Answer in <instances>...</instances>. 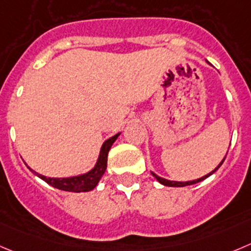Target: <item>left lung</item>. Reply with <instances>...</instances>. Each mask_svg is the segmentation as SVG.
Instances as JSON below:
<instances>
[{"label": "left lung", "mask_w": 251, "mask_h": 251, "mask_svg": "<svg viewBox=\"0 0 251 251\" xmlns=\"http://www.w3.org/2000/svg\"><path fill=\"white\" fill-rule=\"evenodd\" d=\"M224 159H226V156H224ZM224 159L222 160V161H221V164H219V165L217 166V168L214 169L213 171H211V173H209V174H207L206 176H203V177H201V178H197V180H193V181H187V182H178V181H170V180H166V178H163V177H160V176L155 175L154 173H151V174H152V176H154V177L156 178V180L159 181L160 183H163V185H165V186H170V187H183V186H190V185H193V183H197V182H200V181H203L204 178H207V177H208V176H211L212 174H213V173H216V171L218 170L219 168H221V165H222V164H223Z\"/></svg>", "instance_id": "8db88e82"}]
</instances>
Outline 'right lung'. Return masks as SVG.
I'll return each instance as SVG.
<instances>
[{
  "label": "right lung",
  "mask_w": 251,
  "mask_h": 251,
  "mask_svg": "<svg viewBox=\"0 0 251 251\" xmlns=\"http://www.w3.org/2000/svg\"><path fill=\"white\" fill-rule=\"evenodd\" d=\"M118 134L113 135L112 138L107 139L103 143L101 148V151H100L99 160H97L96 165L92 169L91 171H88L87 174H83V175L74 176V177H66V178H54V177H45V176L37 174L35 171H33L30 169V171L35 174L38 177H40L42 180H44L45 182L51 185L52 187L59 188V190L63 191H70V192H87V191L94 190L97 186L99 181L101 180L102 175L104 174L107 168V156H108V151L111 149L112 144L116 142V139L118 138Z\"/></svg>",
  "instance_id": "add662e5"
}]
</instances>
